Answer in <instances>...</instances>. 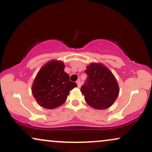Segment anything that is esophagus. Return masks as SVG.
Here are the masks:
<instances>
[{"label": "esophagus", "instance_id": "34e87169", "mask_svg": "<svg viewBox=\"0 0 152 152\" xmlns=\"http://www.w3.org/2000/svg\"><path fill=\"white\" fill-rule=\"evenodd\" d=\"M76 83H77V86L78 88H80V87H81V81H80V80H78V81H76Z\"/></svg>", "mask_w": 152, "mask_h": 152}]
</instances>
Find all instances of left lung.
<instances>
[{"label":"left lung","mask_w":152,"mask_h":152,"mask_svg":"<svg viewBox=\"0 0 152 152\" xmlns=\"http://www.w3.org/2000/svg\"><path fill=\"white\" fill-rule=\"evenodd\" d=\"M87 79L81 86L85 101L96 109L109 108L117 99L119 88L114 74L106 66L92 63L84 71Z\"/></svg>","instance_id":"1"}]
</instances>
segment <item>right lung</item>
I'll use <instances>...</instances> for the list:
<instances>
[{
	"mask_svg": "<svg viewBox=\"0 0 152 152\" xmlns=\"http://www.w3.org/2000/svg\"><path fill=\"white\" fill-rule=\"evenodd\" d=\"M64 63L53 60L45 64L35 78L32 93L40 106L53 109L66 102L69 91L77 84L69 79Z\"/></svg>",
	"mask_w": 152,
	"mask_h": 152,
	"instance_id": "obj_1",
	"label": "right lung"
}]
</instances>
